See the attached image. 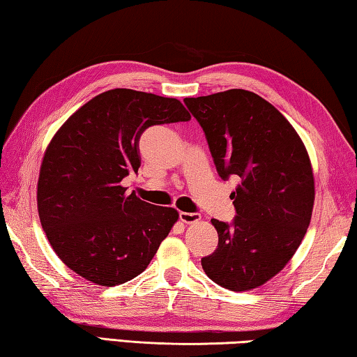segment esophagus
Here are the masks:
<instances>
[{
	"instance_id": "esophagus-1",
	"label": "esophagus",
	"mask_w": 357,
	"mask_h": 357,
	"mask_svg": "<svg viewBox=\"0 0 357 357\" xmlns=\"http://www.w3.org/2000/svg\"><path fill=\"white\" fill-rule=\"evenodd\" d=\"M180 221L185 224H195L201 221V215L199 213H186V211H180Z\"/></svg>"
}]
</instances>
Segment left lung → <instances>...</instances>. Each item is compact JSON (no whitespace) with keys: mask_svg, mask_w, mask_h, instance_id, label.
Wrapping results in <instances>:
<instances>
[{"mask_svg":"<svg viewBox=\"0 0 357 357\" xmlns=\"http://www.w3.org/2000/svg\"><path fill=\"white\" fill-rule=\"evenodd\" d=\"M207 136L218 174L238 175L232 226L211 220L218 248L202 268L218 285L248 291L295 255L310 224L315 180L307 149L279 109L257 93L229 89L185 98Z\"/></svg>","mask_w":357,"mask_h":357,"instance_id":"1","label":"left lung"}]
</instances>
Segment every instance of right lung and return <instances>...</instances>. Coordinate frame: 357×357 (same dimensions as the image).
I'll return each mask as SVG.
<instances>
[{"mask_svg": "<svg viewBox=\"0 0 357 357\" xmlns=\"http://www.w3.org/2000/svg\"><path fill=\"white\" fill-rule=\"evenodd\" d=\"M190 119L177 98L111 89L61 125L43 153L37 211L67 268L102 287L121 285L146 270L178 211L128 195L122 180L141 166L144 130Z\"/></svg>", "mask_w": 357, "mask_h": 357, "instance_id": "1", "label": "right lung"}]
</instances>
